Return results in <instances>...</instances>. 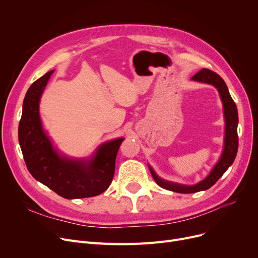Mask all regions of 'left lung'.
<instances>
[{
    "label": "left lung",
    "mask_w": 258,
    "mask_h": 258,
    "mask_svg": "<svg viewBox=\"0 0 258 258\" xmlns=\"http://www.w3.org/2000/svg\"><path fill=\"white\" fill-rule=\"evenodd\" d=\"M191 80L198 81V83L208 84L213 86L218 90L220 97L223 103L224 108V118H225V138H224V148L220 160L216 162L211 171L207 177L200 181L195 185H184L174 183L170 181H166L160 178L155 172L151 165H148L156 183L167 190L179 192V194H194L203 190H207L211 186H213L222 175L226 172V170L232 165L234 159L237 154L238 148V136H237V124H238V113L235 102L233 101L231 95L229 93L228 87L224 79L215 72L202 69L195 76L191 77Z\"/></svg>",
    "instance_id": "left-lung-1"
}]
</instances>
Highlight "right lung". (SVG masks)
<instances>
[{
    "label": "right lung",
    "mask_w": 258,
    "mask_h": 258,
    "mask_svg": "<svg viewBox=\"0 0 258 258\" xmlns=\"http://www.w3.org/2000/svg\"><path fill=\"white\" fill-rule=\"evenodd\" d=\"M54 70L30 86L23 102L19 142L32 177L64 199L99 196L111 185L115 161L124 138L100 144L89 158H70L54 147L43 127L39 102Z\"/></svg>",
    "instance_id": "1"
}]
</instances>
